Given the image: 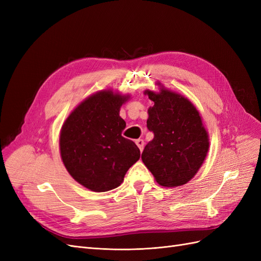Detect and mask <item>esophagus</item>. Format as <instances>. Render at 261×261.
<instances>
[{
  "label": "esophagus",
  "mask_w": 261,
  "mask_h": 261,
  "mask_svg": "<svg viewBox=\"0 0 261 261\" xmlns=\"http://www.w3.org/2000/svg\"><path fill=\"white\" fill-rule=\"evenodd\" d=\"M136 145L138 146L140 151H143V150H144V146H145V141H144L143 139H137V140H136Z\"/></svg>",
  "instance_id": "obj_1"
}]
</instances>
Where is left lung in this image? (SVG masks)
Returning <instances> with one entry per match:
<instances>
[{
    "label": "left lung",
    "mask_w": 261,
    "mask_h": 261,
    "mask_svg": "<svg viewBox=\"0 0 261 261\" xmlns=\"http://www.w3.org/2000/svg\"><path fill=\"white\" fill-rule=\"evenodd\" d=\"M145 94L154 103L148 109L147 120L154 137L146 145L141 160L160 185H184L198 172L209 149L199 112L188 99L163 86L160 92L146 90Z\"/></svg>",
    "instance_id": "8db88e82"
}]
</instances>
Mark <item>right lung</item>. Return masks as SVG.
I'll return each mask as SVG.
<instances>
[{
  "label": "right lung",
  "instance_id": "obj_1",
  "mask_svg": "<svg viewBox=\"0 0 261 261\" xmlns=\"http://www.w3.org/2000/svg\"><path fill=\"white\" fill-rule=\"evenodd\" d=\"M128 98L112 90L99 91L84 100L62 126L63 163L76 181L92 192L120 186L140 158L136 144L122 136L126 123L120 109Z\"/></svg>",
  "mask_w": 261,
  "mask_h": 261
}]
</instances>
